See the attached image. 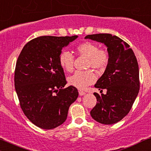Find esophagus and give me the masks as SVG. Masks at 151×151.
Returning <instances> with one entry per match:
<instances>
[{
    "instance_id": "34e87169",
    "label": "esophagus",
    "mask_w": 151,
    "mask_h": 151,
    "mask_svg": "<svg viewBox=\"0 0 151 151\" xmlns=\"http://www.w3.org/2000/svg\"><path fill=\"white\" fill-rule=\"evenodd\" d=\"M79 94L80 96H83V95H84V94H86V92H83V90H79Z\"/></svg>"
}]
</instances>
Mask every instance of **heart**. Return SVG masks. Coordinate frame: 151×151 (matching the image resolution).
Instances as JSON below:
<instances>
[{
	"instance_id": "1",
	"label": "heart",
	"mask_w": 151,
	"mask_h": 151,
	"mask_svg": "<svg viewBox=\"0 0 151 151\" xmlns=\"http://www.w3.org/2000/svg\"><path fill=\"white\" fill-rule=\"evenodd\" d=\"M78 54L88 59V68L101 70L104 69L108 63V54L104 49H99L93 43L86 41L77 46ZM59 63L65 71L70 72L74 68V58L69 52L63 51L59 56ZM96 80V75L91 70L86 71H76L68 77V83L79 89H85L93 84Z\"/></svg>"
}]
</instances>
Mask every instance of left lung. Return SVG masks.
<instances>
[{
	"label": "left lung",
	"mask_w": 151,
	"mask_h": 151,
	"mask_svg": "<svg viewBox=\"0 0 151 151\" xmlns=\"http://www.w3.org/2000/svg\"><path fill=\"white\" fill-rule=\"evenodd\" d=\"M85 39L104 43L108 53L105 72L94 87L106 89V94L94 92L96 106L90 115L99 123L111 125L127 115L139 90V66L130 45L116 36L110 34L88 35Z\"/></svg>",
	"instance_id": "obj_1"
}]
</instances>
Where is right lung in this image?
Listing matches in <instances>:
<instances>
[{"mask_svg":"<svg viewBox=\"0 0 151 151\" xmlns=\"http://www.w3.org/2000/svg\"><path fill=\"white\" fill-rule=\"evenodd\" d=\"M77 37H37L26 43L17 59L14 86L20 106L27 119L42 129L61 125L79 95L74 86L63 88L67 81L59 61L63 47Z\"/></svg>","mask_w":151,"mask_h":151,"instance_id":"1","label":"right lung"}]
</instances>
